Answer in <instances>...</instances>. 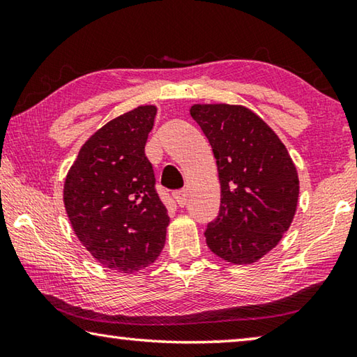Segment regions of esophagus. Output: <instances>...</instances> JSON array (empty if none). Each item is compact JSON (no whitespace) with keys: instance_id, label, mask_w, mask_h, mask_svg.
<instances>
[{"instance_id":"1","label":"esophagus","mask_w":357,"mask_h":357,"mask_svg":"<svg viewBox=\"0 0 357 357\" xmlns=\"http://www.w3.org/2000/svg\"><path fill=\"white\" fill-rule=\"evenodd\" d=\"M173 197H174V200H176V203L179 204L181 208L185 206V203H187V192L184 189L174 192Z\"/></svg>"}]
</instances>
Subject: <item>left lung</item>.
I'll list each match as a JSON object with an SVG mask.
<instances>
[{
    "mask_svg": "<svg viewBox=\"0 0 357 357\" xmlns=\"http://www.w3.org/2000/svg\"><path fill=\"white\" fill-rule=\"evenodd\" d=\"M190 116L209 140L220 209L206 244L233 264H252L280 243L298 208L299 178L285 144L243 105L195 104Z\"/></svg>",
    "mask_w": 357,
    "mask_h": 357,
    "instance_id": "1",
    "label": "left lung"
}]
</instances>
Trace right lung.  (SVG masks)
<instances>
[{"instance_id":"obj_1","label":"right lung","mask_w":357,"mask_h":357,"mask_svg":"<svg viewBox=\"0 0 357 357\" xmlns=\"http://www.w3.org/2000/svg\"><path fill=\"white\" fill-rule=\"evenodd\" d=\"M155 105H140L88 138L64 183L77 238L105 268L132 274L160 255L170 217L155 192L144 144Z\"/></svg>"}]
</instances>
